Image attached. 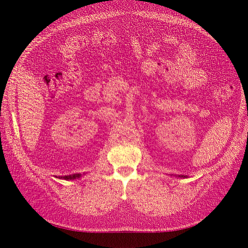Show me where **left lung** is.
<instances>
[{"label":"left lung","mask_w":248,"mask_h":248,"mask_svg":"<svg viewBox=\"0 0 248 248\" xmlns=\"http://www.w3.org/2000/svg\"><path fill=\"white\" fill-rule=\"evenodd\" d=\"M178 177H179V178H186V176H184V175H179Z\"/></svg>","instance_id":"obj_1"}]
</instances>
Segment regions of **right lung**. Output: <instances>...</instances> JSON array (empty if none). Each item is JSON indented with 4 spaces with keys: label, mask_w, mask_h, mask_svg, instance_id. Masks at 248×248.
<instances>
[{
    "label": "right lung",
    "mask_w": 248,
    "mask_h": 248,
    "mask_svg": "<svg viewBox=\"0 0 248 248\" xmlns=\"http://www.w3.org/2000/svg\"><path fill=\"white\" fill-rule=\"evenodd\" d=\"M77 178H80V174H73V175H69V176L60 177V179H64V180H74Z\"/></svg>",
    "instance_id": "1"
}]
</instances>
